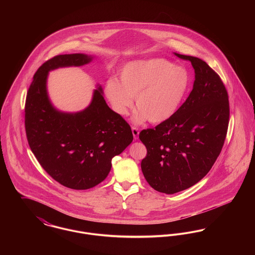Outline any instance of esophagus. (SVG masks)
<instances>
[{
  "instance_id": "esophagus-1",
  "label": "esophagus",
  "mask_w": 255,
  "mask_h": 255,
  "mask_svg": "<svg viewBox=\"0 0 255 255\" xmlns=\"http://www.w3.org/2000/svg\"><path fill=\"white\" fill-rule=\"evenodd\" d=\"M132 133H133V139H137L138 138L139 130L136 127H132Z\"/></svg>"
}]
</instances>
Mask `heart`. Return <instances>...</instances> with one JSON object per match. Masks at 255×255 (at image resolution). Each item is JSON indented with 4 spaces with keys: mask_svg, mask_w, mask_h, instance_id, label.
I'll return each mask as SVG.
<instances>
[{
    "mask_svg": "<svg viewBox=\"0 0 255 255\" xmlns=\"http://www.w3.org/2000/svg\"><path fill=\"white\" fill-rule=\"evenodd\" d=\"M120 78L121 82L116 78L106 82V96L121 116L128 115L135 97L136 123L170 120L180 109L190 87L185 69L159 58L129 62L122 67Z\"/></svg>",
    "mask_w": 255,
    "mask_h": 255,
    "instance_id": "1",
    "label": "heart"
}]
</instances>
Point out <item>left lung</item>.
<instances>
[{
	"label": "left lung",
	"mask_w": 255,
	"mask_h": 255,
	"mask_svg": "<svg viewBox=\"0 0 255 255\" xmlns=\"http://www.w3.org/2000/svg\"><path fill=\"white\" fill-rule=\"evenodd\" d=\"M175 55L191 62L193 89L175 116L139 133L147 149L141 160L144 178L165 194L187 189L206 176L222 151L230 122L229 95L221 77L200 58Z\"/></svg>",
	"instance_id": "left-lung-1"
}]
</instances>
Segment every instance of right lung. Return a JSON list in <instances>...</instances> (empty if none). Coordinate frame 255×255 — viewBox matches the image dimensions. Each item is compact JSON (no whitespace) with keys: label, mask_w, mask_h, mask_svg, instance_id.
<instances>
[{"label":"right lung","mask_w":255,"mask_h":255,"mask_svg":"<svg viewBox=\"0 0 255 255\" xmlns=\"http://www.w3.org/2000/svg\"><path fill=\"white\" fill-rule=\"evenodd\" d=\"M92 56L83 53L56 55L33 76L26 94L24 127L29 147L41 166L62 185L89 189L103 182L112 158L133 141L130 125L107 105L99 86L91 104L77 113H63L49 101V71L83 66Z\"/></svg>","instance_id":"1"}]
</instances>
